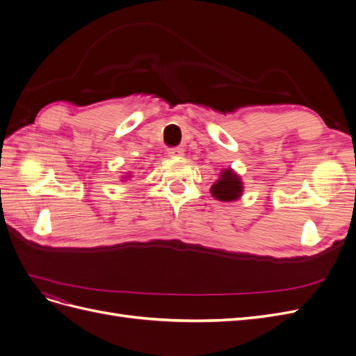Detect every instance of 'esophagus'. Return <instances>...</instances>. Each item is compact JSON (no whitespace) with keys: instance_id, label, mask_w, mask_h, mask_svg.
Instances as JSON below:
<instances>
[{"instance_id":"1","label":"esophagus","mask_w":356,"mask_h":356,"mask_svg":"<svg viewBox=\"0 0 356 356\" xmlns=\"http://www.w3.org/2000/svg\"><path fill=\"white\" fill-rule=\"evenodd\" d=\"M168 156L172 159H179L184 156V149H182L181 147H172L168 149Z\"/></svg>"}]
</instances>
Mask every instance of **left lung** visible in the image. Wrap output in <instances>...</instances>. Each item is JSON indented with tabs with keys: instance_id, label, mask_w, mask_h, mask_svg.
<instances>
[{
	"instance_id": "obj_1",
	"label": "left lung",
	"mask_w": 356,
	"mask_h": 356,
	"mask_svg": "<svg viewBox=\"0 0 356 356\" xmlns=\"http://www.w3.org/2000/svg\"><path fill=\"white\" fill-rule=\"evenodd\" d=\"M211 195L220 202L239 200L243 195L242 178L232 168L220 172V178L211 186Z\"/></svg>"
}]
</instances>
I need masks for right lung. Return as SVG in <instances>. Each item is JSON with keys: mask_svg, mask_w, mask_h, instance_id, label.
<instances>
[{"mask_svg": "<svg viewBox=\"0 0 356 356\" xmlns=\"http://www.w3.org/2000/svg\"><path fill=\"white\" fill-rule=\"evenodd\" d=\"M127 178H131V175H126V177H124V179H123V181H126V179H127Z\"/></svg>", "mask_w": 356, "mask_h": 356, "instance_id": "obj_1", "label": "right lung"}]
</instances>
